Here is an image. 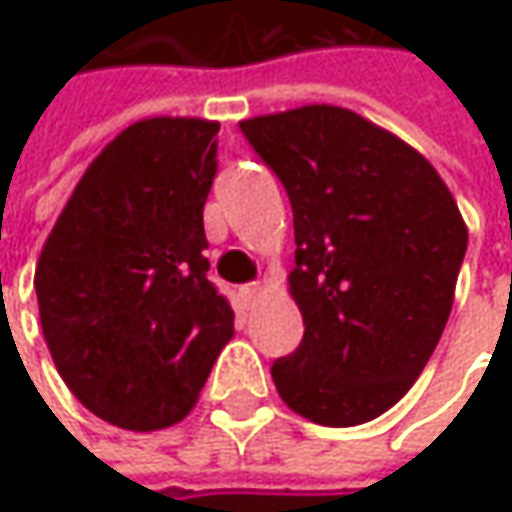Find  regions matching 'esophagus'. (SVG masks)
I'll list each match as a JSON object with an SVG mask.
<instances>
[{
	"label": "esophagus",
	"instance_id": "esophagus-1",
	"mask_svg": "<svg viewBox=\"0 0 512 512\" xmlns=\"http://www.w3.org/2000/svg\"><path fill=\"white\" fill-rule=\"evenodd\" d=\"M265 296V287L262 285H245L242 287V302H245L247 307H253L259 299Z\"/></svg>",
	"mask_w": 512,
	"mask_h": 512
}]
</instances>
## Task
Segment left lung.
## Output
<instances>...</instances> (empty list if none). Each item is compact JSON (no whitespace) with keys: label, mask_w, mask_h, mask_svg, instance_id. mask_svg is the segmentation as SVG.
Returning <instances> with one entry per match:
<instances>
[{"label":"left lung","mask_w":512,"mask_h":512,"mask_svg":"<svg viewBox=\"0 0 512 512\" xmlns=\"http://www.w3.org/2000/svg\"><path fill=\"white\" fill-rule=\"evenodd\" d=\"M239 125L293 207L287 287L305 339L270 367L276 390L307 422H370L442 339L467 250L459 205L419 150L353 110L305 105Z\"/></svg>","instance_id":"8db88e82"}]
</instances>
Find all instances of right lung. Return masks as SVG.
Listing matches in <instances>:
<instances>
[{"mask_svg": "<svg viewBox=\"0 0 512 512\" xmlns=\"http://www.w3.org/2000/svg\"><path fill=\"white\" fill-rule=\"evenodd\" d=\"M216 133L196 116L128 125L82 173L36 262L50 359L93 416L122 430L182 422L233 339L205 259Z\"/></svg>", "mask_w": 512, "mask_h": 512, "instance_id": "obj_1", "label": "right lung"}]
</instances>
